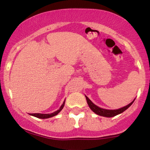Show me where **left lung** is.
<instances>
[{
  "instance_id": "obj_1",
  "label": "left lung",
  "mask_w": 150,
  "mask_h": 150,
  "mask_svg": "<svg viewBox=\"0 0 150 150\" xmlns=\"http://www.w3.org/2000/svg\"><path fill=\"white\" fill-rule=\"evenodd\" d=\"M86 100H87L88 105L89 107L91 108V110H92L93 112H95V113L98 114V115L102 116V117H113L114 116H117L118 114L122 113V112H124L125 110H127L128 107L131 106L135 100H134L133 101H132L131 103L128 104V105H126V106L122 107V108L118 109V110H105V109L100 108V107H98L97 105H95V104H93L92 102H91V100H90L87 96H86Z\"/></svg>"
}]
</instances>
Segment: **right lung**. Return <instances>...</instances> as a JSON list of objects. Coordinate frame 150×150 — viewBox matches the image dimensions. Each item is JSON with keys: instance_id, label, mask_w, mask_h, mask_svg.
I'll return each mask as SVG.
<instances>
[{"instance_id": "add662e5", "label": "right lung", "mask_w": 150, "mask_h": 150, "mask_svg": "<svg viewBox=\"0 0 150 150\" xmlns=\"http://www.w3.org/2000/svg\"><path fill=\"white\" fill-rule=\"evenodd\" d=\"M64 103H65V100L64 101V103H63L62 105H61L60 108L59 109V110L56 111V112H54L52 114H29L31 116H33V117H37V118H39V119H47V118H50V117H54V116H56L57 114L59 113L60 111L62 110L63 107L64 106Z\"/></svg>"}]
</instances>
